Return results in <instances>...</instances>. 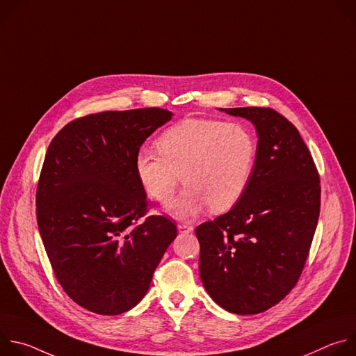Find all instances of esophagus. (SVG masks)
<instances>
[{
  "mask_svg": "<svg viewBox=\"0 0 356 356\" xmlns=\"http://www.w3.org/2000/svg\"><path fill=\"white\" fill-rule=\"evenodd\" d=\"M177 229H179L180 232H191L194 228H193V225H190L188 222H183V224H177Z\"/></svg>",
  "mask_w": 356,
  "mask_h": 356,
  "instance_id": "esophagus-1",
  "label": "esophagus"
}]
</instances>
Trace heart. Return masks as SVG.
<instances>
[{
  "label": "heart",
  "mask_w": 356,
  "mask_h": 356,
  "mask_svg": "<svg viewBox=\"0 0 356 356\" xmlns=\"http://www.w3.org/2000/svg\"><path fill=\"white\" fill-rule=\"evenodd\" d=\"M158 152L135 155L136 177L146 194L169 204L180 181L186 184L170 213L191 218L210 207L214 213L234 207L246 191L257 165V136L243 124L188 118L168 128Z\"/></svg>",
  "instance_id": "obj_1"
}]
</instances>
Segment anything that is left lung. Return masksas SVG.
I'll use <instances>...</instances> for the list:
<instances>
[{"label": "left lung", "instance_id": "8db88e82", "mask_svg": "<svg viewBox=\"0 0 356 356\" xmlns=\"http://www.w3.org/2000/svg\"><path fill=\"white\" fill-rule=\"evenodd\" d=\"M255 125L258 156L241 200L195 228L200 277L224 310L258 314L296 286L320 216V176L297 128L272 108H220Z\"/></svg>", "mask_w": 356, "mask_h": 356}]
</instances>
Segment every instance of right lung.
<instances>
[{"instance_id":"obj_1","label":"right lung","mask_w":356,"mask_h":356,"mask_svg":"<svg viewBox=\"0 0 356 356\" xmlns=\"http://www.w3.org/2000/svg\"><path fill=\"white\" fill-rule=\"evenodd\" d=\"M173 114L163 108L77 118L50 142L36 190V218L58 282L83 309L118 316L146 294L177 235L146 213L135 155Z\"/></svg>"}]
</instances>
